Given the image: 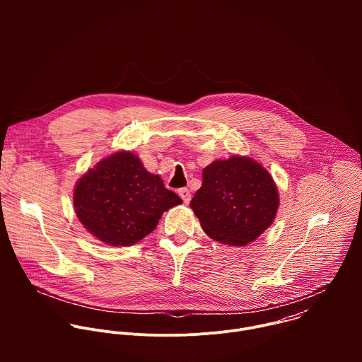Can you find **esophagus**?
<instances>
[{
  "label": "esophagus",
  "instance_id": "1",
  "mask_svg": "<svg viewBox=\"0 0 362 362\" xmlns=\"http://www.w3.org/2000/svg\"><path fill=\"white\" fill-rule=\"evenodd\" d=\"M179 196L183 199V202H185L186 204H187V203L190 202V199H192V194H190L189 189H186V187H183V189L179 190Z\"/></svg>",
  "mask_w": 362,
  "mask_h": 362
}]
</instances>
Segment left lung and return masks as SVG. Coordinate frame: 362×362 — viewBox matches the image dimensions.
Returning a JSON list of instances; mask_svg holds the SVG:
<instances>
[{"label": "left lung", "mask_w": 362, "mask_h": 362, "mask_svg": "<svg viewBox=\"0 0 362 362\" xmlns=\"http://www.w3.org/2000/svg\"><path fill=\"white\" fill-rule=\"evenodd\" d=\"M190 208L212 239L243 246L274 222L279 194L269 172L250 158L232 156L206 166Z\"/></svg>", "instance_id": "obj_1"}]
</instances>
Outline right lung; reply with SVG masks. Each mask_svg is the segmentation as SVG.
<instances>
[{
	"label": "right lung",
	"instance_id": "right-lung-1",
	"mask_svg": "<svg viewBox=\"0 0 362 362\" xmlns=\"http://www.w3.org/2000/svg\"><path fill=\"white\" fill-rule=\"evenodd\" d=\"M73 202L93 236L112 246H130L153 232L163 212L182 199L159 175L147 172L136 154L117 151L80 177Z\"/></svg>",
	"mask_w": 362,
	"mask_h": 362
}]
</instances>
